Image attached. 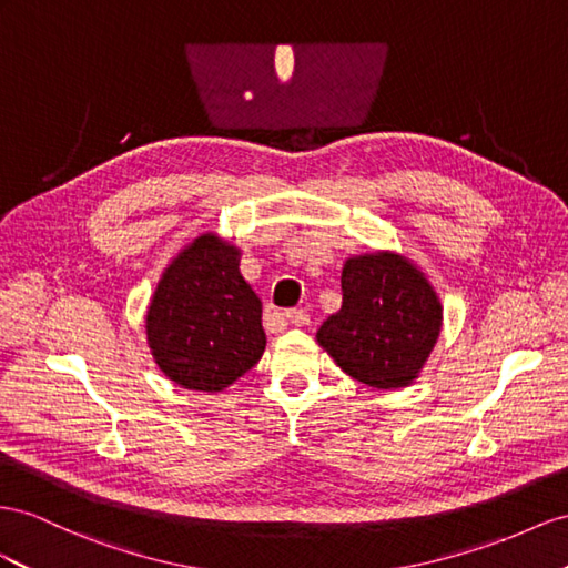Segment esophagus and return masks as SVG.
Returning a JSON list of instances; mask_svg holds the SVG:
<instances>
[{
    "label": "esophagus",
    "mask_w": 568,
    "mask_h": 568,
    "mask_svg": "<svg viewBox=\"0 0 568 568\" xmlns=\"http://www.w3.org/2000/svg\"><path fill=\"white\" fill-rule=\"evenodd\" d=\"M283 316H285V322L293 324V326H307L310 324V314L304 310H290Z\"/></svg>",
    "instance_id": "1"
}]
</instances>
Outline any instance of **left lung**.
Returning a JSON list of instances; mask_svg holds the SVG:
<instances>
[{
  "instance_id": "left-lung-1",
  "label": "left lung",
  "mask_w": 568,
  "mask_h": 568,
  "mask_svg": "<svg viewBox=\"0 0 568 568\" xmlns=\"http://www.w3.org/2000/svg\"><path fill=\"white\" fill-rule=\"evenodd\" d=\"M343 304L316 343L353 379L379 390L410 386L439 341L444 307L427 275L390 250L345 258Z\"/></svg>"
}]
</instances>
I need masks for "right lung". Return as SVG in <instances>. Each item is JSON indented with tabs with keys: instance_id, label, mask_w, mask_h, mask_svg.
Returning <instances> with one entry per match:
<instances>
[{
	"instance_id": "obj_1",
	"label": "right lung",
	"mask_w": 568,
	"mask_h": 568,
	"mask_svg": "<svg viewBox=\"0 0 568 568\" xmlns=\"http://www.w3.org/2000/svg\"><path fill=\"white\" fill-rule=\"evenodd\" d=\"M240 258V246L203 232L160 275L145 312V341L160 372L182 388L217 394L266 351L261 300L244 281Z\"/></svg>"
}]
</instances>
